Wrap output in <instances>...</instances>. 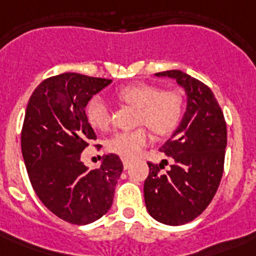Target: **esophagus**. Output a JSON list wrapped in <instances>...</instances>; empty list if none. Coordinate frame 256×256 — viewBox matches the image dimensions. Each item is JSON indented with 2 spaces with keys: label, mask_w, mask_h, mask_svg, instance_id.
I'll use <instances>...</instances> for the list:
<instances>
[{
  "label": "esophagus",
  "mask_w": 256,
  "mask_h": 256,
  "mask_svg": "<svg viewBox=\"0 0 256 256\" xmlns=\"http://www.w3.org/2000/svg\"><path fill=\"white\" fill-rule=\"evenodd\" d=\"M122 162H124V170H128V168H130V164H132V162H130V160H122Z\"/></svg>",
  "instance_id": "34e87169"
}]
</instances>
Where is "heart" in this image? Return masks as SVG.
I'll return each instance as SVG.
<instances>
[{
    "instance_id": "b5f03b06",
    "label": "heart",
    "mask_w": 256,
    "mask_h": 256,
    "mask_svg": "<svg viewBox=\"0 0 256 256\" xmlns=\"http://www.w3.org/2000/svg\"><path fill=\"white\" fill-rule=\"evenodd\" d=\"M116 96L138 108V124H144L158 134L168 136L178 128L183 116V98L175 90H160L148 84L124 86ZM88 124L98 130H108L112 116L106 102L100 96H92L86 106ZM150 142V132L146 128L134 132H116L108 140V150L124 160L140 156L142 148Z\"/></svg>"
}]
</instances>
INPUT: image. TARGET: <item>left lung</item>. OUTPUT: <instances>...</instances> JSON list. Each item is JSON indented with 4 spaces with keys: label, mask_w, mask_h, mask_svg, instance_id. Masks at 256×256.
<instances>
[{
    "label": "left lung",
    "mask_w": 256,
    "mask_h": 256,
    "mask_svg": "<svg viewBox=\"0 0 256 256\" xmlns=\"http://www.w3.org/2000/svg\"><path fill=\"white\" fill-rule=\"evenodd\" d=\"M174 78L187 94L182 122L160 148L174 160L166 172L162 164L148 162L144 203L148 214L164 224L194 220L214 198L223 175L227 144L226 120L211 88L180 70L156 73Z\"/></svg>",
    "instance_id": "obj_1"
}]
</instances>
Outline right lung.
Instances as JSON below:
<instances>
[{
    "mask_svg": "<svg viewBox=\"0 0 256 256\" xmlns=\"http://www.w3.org/2000/svg\"><path fill=\"white\" fill-rule=\"evenodd\" d=\"M110 82L58 74L36 88L26 108L21 150L30 183L40 200L72 224H88L108 212L124 170L116 154L104 156L100 168L92 171L81 162L82 152L96 140L86 104Z\"/></svg>",
    "mask_w": 256,
    "mask_h": 256,
    "instance_id": "add662e5",
    "label": "right lung"
}]
</instances>
